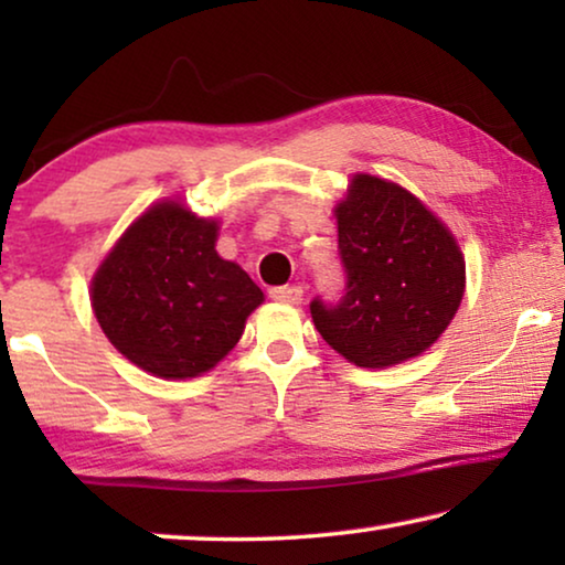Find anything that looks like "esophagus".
<instances>
[{"mask_svg": "<svg viewBox=\"0 0 565 565\" xmlns=\"http://www.w3.org/2000/svg\"><path fill=\"white\" fill-rule=\"evenodd\" d=\"M269 298L280 300V303H300L303 288L300 285H277V288H269Z\"/></svg>", "mask_w": 565, "mask_h": 565, "instance_id": "obj_1", "label": "esophagus"}]
</instances>
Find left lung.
<instances>
[{
	"label": "left lung",
	"mask_w": 565,
	"mask_h": 565,
	"mask_svg": "<svg viewBox=\"0 0 565 565\" xmlns=\"http://www.w3.org/2000/svg\"><path fill=\"white\" fill-rule=\"evenodd\" d=\"M339 300H311L319 334L360 367L416 358L447 329L466 288L450 231L398 184L358 174L337 207Z\"/></svg>",
	"instance_id": "1"
}]
</instances>
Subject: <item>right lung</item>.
<instances>
[{
	"instance_id": "add662e5",
	"label": "right lung",
	"mask_w": 565,
	"mask_h": 565,
	"mask_svg": "<svg viewBox=\"0 0 565 565\" xmlns=\"http://www.w3.org/2000/svg\"><path fill=\"white\" fill-rule=\"evenodd\" d=\"M218 223L161 203L115 244L92 308L115 350L159 377H195L226 358L265 296L215 252Z\"/></svg>"
}]
</instances>
